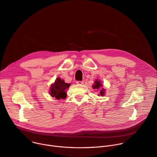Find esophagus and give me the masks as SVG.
<instances>
[{"mask_svg":"<svg viewBox=\"0 0 157 157\" xmlns=\"http://www.w3.org/2000/svg\"><path fill=\"white\" fill-rule=\"evenodd\" d=\"M84 83V81H76V84H82Z\"/></svg>","mask_w":157,"mask_h":157,"instance_id":"34e87169","label":"esophagus"}]
</instances>
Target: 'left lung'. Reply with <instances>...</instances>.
I'll list each match as a JSON object with an SVG mask.
<instances>
[{
  "label": "left lung",
  "mask_w": 157,
  "mask_h": 157,
  "mask_svg": "<svg viewBox=\"0 0 157 157\" xmlns=\"http://www.w3.org/2000/svg\"><path fill=\"white\" fill-rule=\"evenodd\" d=\"M100 87H102V84H101V82L99 81H95V85L93 86V88L95 89H98ZM104 90L103 89H102L101 90H100V95L101 96H103L104 95Z\"/></svg>",
  "instance_id": "left-lung-1"
}]
</instances>
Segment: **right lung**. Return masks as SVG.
<instances>
[{
  "label": "right lung",
  "instance_id": "obj_1",
  "mask_svg": "<svg viewBox=\"0 0 157 157\" xmlns=\"http://www.w3.org/2000/svg\"><path fill=\"white\" fill-rule=\"evenodd\" d=\"M70 86V84L65 83L63 80H62L60 78H58L54 84L50 87V95L56 97L58 100L60 98H65L67 97L65 90Z\"/></svg>",
  "mask_w": 157,
  "mask_h": 157
}]
</instances>
